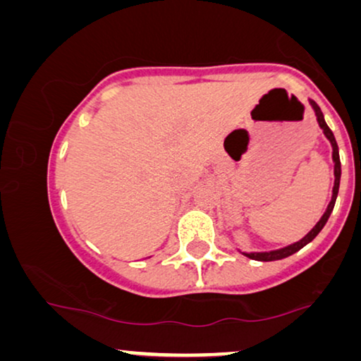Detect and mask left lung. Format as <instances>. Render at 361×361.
<instances>
[{"label": "left lung", "instance_id": "obj_1", "mask_svg": "<svg viewBox=\"0 0 361 361\" xmlns=\"http://www.w3.org/2000/svg\"><path fill=\"white\" fill-rule=\"evenodd\" d=\"M309 104H311V108L314 109V113H316V118H317V124L319 128L322 129L324 135L327 137V140L331 142V147H332V161H334V188H332V197H331V202H329L326 212H324L321 219L316 226L312 227L311 231H309L306 235H304L301 240L291 243V245L288 247H283V248H278V250H270V252H242V255H245L248 258H252V260H257V262H275V260H281V258H286L289 255H293V253H296L298 250H301L304 245H307L309 242H312L314 238L317 237V233L324 229V226H326V222L329 221V217H331L332 211H334V206H335V200H337V195H338V186H340V175H342V170H340V157H338V145L337 142H335V137L332 134V130L329 129V126L326 124V119H324V114L319 106L316 104V101L309 99Z\"/></svg>", "mask_w": 361, "mask_h": 361}]
</instances>
